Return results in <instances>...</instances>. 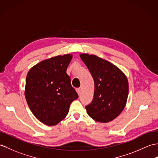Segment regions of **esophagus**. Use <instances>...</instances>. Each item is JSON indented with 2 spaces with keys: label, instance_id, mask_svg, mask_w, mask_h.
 I'll return each instance as SVG.
<instances>
[{
  "label": "esophagus",
  "instance_id": "obj_1",
  "mask_svg": "<svg viewBox=\"0 0 158 158\" xmlns=\"http://www.w3.org/2000/svg\"><path fill=\"white\" fill-rule=\"evenodd\" d=\"M76 91H77V92L78 95H80V94H81V89H80V88H77Z\"/></svg>",
  "mask_w": 158,
  "mask_h": 158
}]
</instances>
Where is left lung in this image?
Returning <instances> with one entry per match:
<instances>
[{"label": "left lung", "mask_w": 158, "mask_h": 158, "mask_svg": "<svg viewBox=\"0 0 158 158\" xmlns=\"http://www.w3.org/2000/svg\"><path fill=\"white\" fill-rule=\"evenodd\" d=\"M95 83L94 99L85 106L91 118L108 123L116 118L125 107L129 83L126 75L116 66L96 55L81 54Z\"/></svg>", "instance_id": "left-lung-1"}]
</instances>
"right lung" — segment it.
Masks as SVG:
<instances>
[{"instance_id":"add662e5","label":"right lung","mask_w":158,"mask_h":158,"mask_svg":"<svg viewBox=\"0 0 158 158\" xmlns=\"http://www.w3.org/2000/svg\"><path fill=\"white\" fill-rule=\"evenodd\" d=\"M72 58L68 54L44 60L27 73L25 99L33 114L46 125L63 120L71 102L78 98L67 73Z\"/></svg>"}]
</instances>
